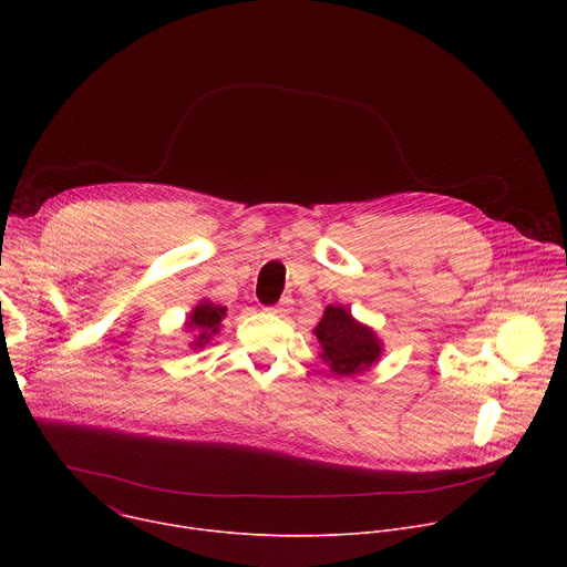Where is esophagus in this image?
Wrapping results in <instances>:
<instances>
[{
    "label": "esophagus",
    "mask_w": 567,
    "mask_h": 567,
    "mask_svg": "<svg viewBox=\"0 0 567 567\" xmlns=\"http://www.w3.org/2000/svg\"><path fill=\"white\" fill-rule=\"evenodd\" d=\"M269 311H271V313H278V316H285V313H289V311H291V300H282L280 305L269 307Z\"/></svg>",
    "instance_id": "obj_1"
}]
</instances>
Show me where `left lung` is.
I'll list each match as a JSON object with an SVG mask.
<instances>
[{
  "mask_svg": "<svg viewBox=\"0 0 567 567\" xmlns=\"http://www.w3.org/2000/svg\"><path fill=\"white\" fill-rule=\"evenodd\" d=\"M322 361L339 377H352L368 370L381 354V343L346 307L330 305L313 330Z\"/></svg>",
  "mask_w": 567,
  "mask_h": 567,
  "instance_id": "obj_1",
  "label": "left lung"
}]
</instances>
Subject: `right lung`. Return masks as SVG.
<instances>
[{
  "label": "right lung",
  "mask_w": 567,
  "mask_h": 567,
  "mask_svg": "<svg viewBox=\"0 0 567 567\" xmlns=\"http://www.w3.org/2000/svg\"><path fill=\"white\" fill-rule=\"evenodd\" d=\"M221 316H224V307H219V305L202 302V305L195 307V311L190 313L188 326H186L188 330H193L197 334V341L193 346L202 348L219 330Z\"/></svg>",
  "instance_id": "1"
}]
</instances>
